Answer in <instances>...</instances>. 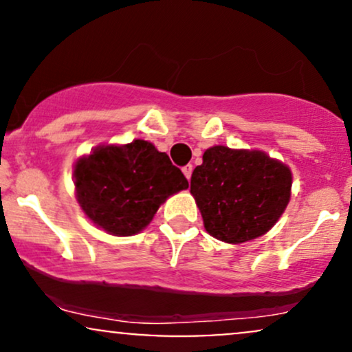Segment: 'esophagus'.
Segmentation results:
<instances>
[{"instance_id":"esophagus-1","label":"esophagus","mask_w":352,"mask_h":352,"mask_svg":"<svg viewBox=\"0 0 352 352\" xmlns=\"http://www.w3.org/2000/svg\"><path fill=\"white\" fill-rule=\"evenodd\" d=\"M182 170H184V175L187 177V179L190 180V177H192V172H193V165L192 164H188V165H185L184 168H182Z\"/></svg>"}]
</instances>
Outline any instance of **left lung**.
I'll return each mask as SVG.
<instances>
[{
	"mask_svg": "<svg viewBox=\"0 0 352 352\" xmlns=\"http://www.w3.org/2000/svg\"><path fill=\"white\" fill-rule=\"evenodd\" d=\"M292 190L286 165L258 151L215 145L204 153L190 180L204 223L212 236L243 243L268 232L285 212Z\"/></svg>",
	"mask_w": 352,
	"mask_h": 352,
	"instance_id": "8db88e82",
	"label": "left lung"
}]
</instances>
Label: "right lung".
I'll return each instance as SVG.
<instances>
[{"label":"right lung","mask_w":352,"mask_h":352,"mask_svg":"<svg viewBox=\"0 0 352 352\" xmlns=\"http://www.w3.org/2000/svg\"><path fill=\"white\" fill-rule=\"evenodd\" d=\"M78 200L86 215L112 235H135L168 195L188 182L165 152L151 142L98 147L76 164Z\"/></svg>","instance_id":"add662e5"}]
</instances>
